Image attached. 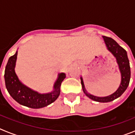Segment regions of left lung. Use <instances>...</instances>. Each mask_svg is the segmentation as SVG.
<instances>
[{"label": "left lung", "mask_w": 135, "mask_h": 135, "mask_svg": "<svg viewBox=\"0 0 135 135\" xmlns=\"http://www.w3.org/2000/svg\"><path fill=\"white\" fill-rule=\"evenodd\" d=\"M103 38L108 49L115 56L117 59V62L118 64L119 68L121 72V84L118 89L114 93L108 97H95L89 94L84 89V83H83L82 78H81V84H82L84 93L88 97L97 102L107 103V102H110V101H114L115 99L118 98L127 89L129 84L130 79H131V68H130L129 60H128L126 51L112 38L107 36H103Z\"/></svg>", "instance_id": "left-lung-1"}]
</instances>
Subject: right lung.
I'll use <instances>...</instances> for the list:
<instances>
[{
	"label": "right lung",
	"instance_id": "obj_1",
	"mask_svg": "<svg viewBox=\"0 0 135 135\" xmlns=\"http://www.w3.org/2000/svg\"><path fill=\"white\" fill-rule=\"evenodd\" d=\"M17 55V51L14 55L9 57L4 71L6 88L9 95L20 104L34 109L44 108L54 102L59 96L61 84L65 79V74L61 73L59 75L53 92L47 94H39L23 85L17 78L14 70Z\"/></svg>",
	"mask_w": 135,
	"mask_h": 135
}]
</instances>
